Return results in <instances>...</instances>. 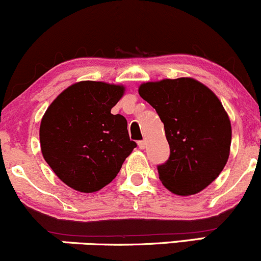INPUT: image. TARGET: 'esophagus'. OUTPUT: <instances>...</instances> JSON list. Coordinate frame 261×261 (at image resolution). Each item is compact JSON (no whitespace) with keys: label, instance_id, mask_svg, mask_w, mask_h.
I'll return each instance as SVG.
<instances>
[{"label":"esophagus","instance_id":"34e87169","mask_svg":"<svg viewBox=\"0 0 261 261\" xmlns=\"http://www.w3.org/2000/svg\"><path fill=\"white\" fill-rule=\"evenodd\" d=\"M137 145H139L140 149H145V147H146V142H145V141H139V142H137Z\"/></svg>","mask_w":261,"mask_h":261}]
</instances>
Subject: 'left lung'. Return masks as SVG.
<instances>
[{"instance_id": "8db88e82", "label": "left lung", "mask_w": 261, "mask_h": 261, "mask_svg": "<svg viewBox=\"0 0 261 261\" xmlns=\"http://www.w3.org/2000/svg\"><path fill=\"white\" fill-rule=\"evenodd\" d=\"M139 93L164 124L170 155L158 166L162 184L176 195L200 193L229 157L232 127L211 89L189 77L142 83Z\"/></svg>"}]
</instances>
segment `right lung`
<instances>
[{
    "instance_id": "obj_1",
    "label": "right lung",
    "mask_w": 261,
    "mask_h": 261,
    "mask_svg": "<svg viewBox=\"0 0 261 261\" xmlns=\"http://www.w3.org/2000/svg\"><path fill=\"white\" fill-rule=\"evenodd\" d=\"M124 92V86L82 81L60 93L45 112L39 131L41 153L74 190H100L136 147L126 119L110 113Z\"/></svg>"
}]
</instances>
